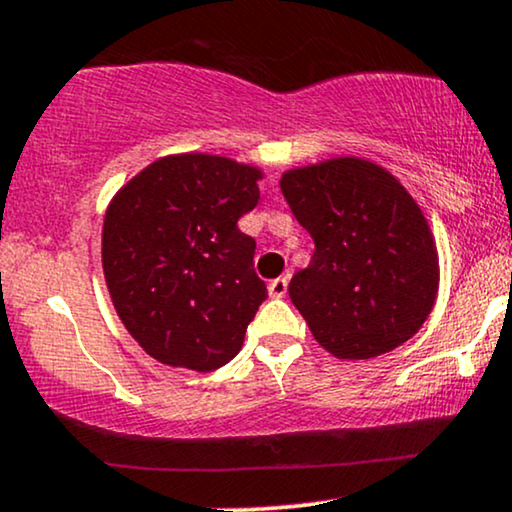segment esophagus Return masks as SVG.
<instances>
[{
  "label": "esophagus",
  "mask_w": 512,
  "mask_h": 512,
  "mask_svg": "<svg viewBox=\"0 0 512 512\" xmlns=\"http://www.w3.org/2000/svg\"><path fill=\"white\" fill-rule=\"evenodd\" d=\"M286 293H288V276H279V279L269 283V295H272V298H283Z\"/></svg>",
  "instance_id": "1"
}]
</instances>
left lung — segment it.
<instances>
[{
	"mask_svg": "<svg viewBox=\"0 0 512 512\" xmlns=\"http://www.w3.org/2000/svg\"><path fill=\"white\" fill-rule=\"evenodd\" d=\"M281 193L315 240L288 295L319 346L369 360L415 336L434 307L439 262L408 190L381 166L346 157L288 171Z\"/></svg>",
	"mask_w": 512,
	"mask_h": 512,
	"instance_id": "8db88e82",
	"label": "left lung"
}]
</instances>
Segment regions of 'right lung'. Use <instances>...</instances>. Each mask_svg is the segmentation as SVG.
Wrapping results in <instances>:
<instances>
[{
    "label": "right lung",
    "instance_id": "obj_1",
    "mask_svg": "<svg viewBox=\"0 0 512 512\" xmlns=\"http://www.w3.org/2000/svg\"><path fill=\"white\" fill-rule=\"evenodd\" d=\"M257 178L260 171L226 157H164L107 209L109 295L128 334L164 365L224 367L267 300L255 238L238 229L260 200Z\"/></svg>",
    "mask_w": 512,
    "mask_h": 512
}]
</instances>
